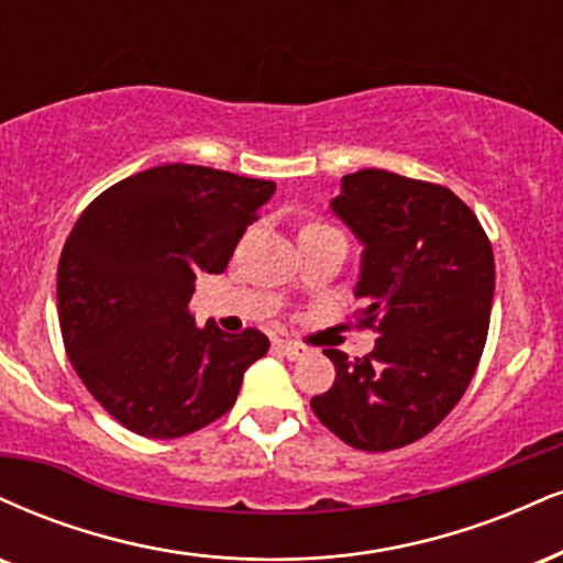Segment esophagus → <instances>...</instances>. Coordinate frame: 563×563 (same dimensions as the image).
<instances>
[{
    "label": "esophagus",
    "instance_id": "1",
    "mask_svg": "<svg viewBox=\"0 0 563 563\" xmlns=\"http://www.w3.org/2000/svg\"><path fill=\"white\" fill-rule=\"evenodd\" d=\"M275 349L283 351V356H288V358L307 356V349H303L301 343H294V341H275Z\"/></svg>",
    "mask_w": 563,
    "mask_h": 563
}]
</instances>
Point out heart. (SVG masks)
<instances>
[{"label": "heart", "instance_id": "b5f03b06", "mask_svg": "<svg viewBox=\"0 0 563 563\" xmlns=\"http://www.w3.org/2000/svg\"><path fill=\"white\" fill-rule=\"evenodd\" d=\"M322 230H338V228L328 225V222H322V220H311V222H307V225L301 228V235L303 233H322Z\"/></svg>", "mask_w": 563, "mask_h": 563}]
</instances>
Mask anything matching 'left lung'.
Instances as JSON below:
<instances>
[{
  "instance_id": "1",
  "label": "left lung",
  "mask_w": 563,
  "mask_h": 563,
  "mask_svg": "<svg viewBox=\"0 0 563 563\" xmlns=\"http://www.w3.org/2000/svg\"><path fill=\"white\" fill-rule=\"evenodd\" d=\"M333 212L364 243L354 314L380 338L364 358L324 349L335 383L311 411L351 449H404L475 377L496 288L490 239L445 186L375 167L343 175Z\"/></svg>"
}]
</instances>
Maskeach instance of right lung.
Masks as SVG:
<instances>
[{"label": "right lung", "mask_w": 563, "mask_h": 563, "mask_svg": "<svg viewBox=\"0 0 563 563\" xmlns=\"http://www.w3.org/2000/svg\"><path fill=\"white\" fill-rule=\"evenodd\" d=\"M273 180L162 165L88 205L57 264V311L73 369L135 435L170 440L228 415L243 372L267 354L256 328H196V275L225 273Z\"/></svg>", "instance_id": "obj_1"}]
</instances>
